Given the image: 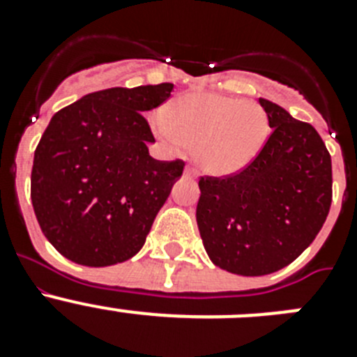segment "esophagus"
<instances>
[{
    "label": "esophagus",
    "mask_w": 357,
    "mask_h": 357,
    "mask_svg": "<svg viewBox=\"0 0 357 357\" xmlns=\"http://www.w3.org/2000/svg\"><path fill=\"white\" fill-rule=\"evenodd\" d=\"M184 176H188V178H195L197 175H195V169L189 168V166H188V168L184 169Z\"/></svg>",
    "instance_id": "34e87169"
}]
</instances>
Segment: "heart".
<instances>
[{"instance_id":"obj_1","label":"heart","mask_w":357,"mask_h":357,"mask_svg":"<svg viewBox=\"0 0 357 357\" xmlns=\"http://www.w3.org/2000/svg\"><path fill=\"white\" fill-rule=\"evenodd\" d=\"M155 134L173 150L195 148L202 172L230 176L259 155L270 135L266 110L254 100L218 93L176 98L153 123Z\"/></svg>"}]
</instances>
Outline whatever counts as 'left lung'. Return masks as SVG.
<instances>
[{"mask_svg": "<svg viewBox=\"0 0 357 357\" xmlns=\"http://www.w3.org/2000/svg\"><path fill=\"white\" fill-rule=\"evenodd\" d=\"M272 135L238 175L200 178L197 223L209 259L236 275L288 266L313 243L329 214L333 168L309 123L259 98Z\"/></svg>", "mask_w": 357, "mask_h": 357, "instance_id": "1", "label": "left lung"}]
</instances>
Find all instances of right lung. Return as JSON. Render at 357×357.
Instances as JSON below:
<instances>
[{"mask_svg":"<svg viewBox=\"0 0 357 357\" xmlns=\"http://www.w3.org/2000/svg\"><path fill=\"white\" fill-rule=\"evenodd\" d=\"M173 84L110 87L59 110L31 168V206L56 250L82 266H110L143 248L157 213L182 175V160H155L143 114Z\"/></svg>","mask_w":357,"mask_h":357,"instance_id":"obj_1","label":"right lung"}]
</instances>
